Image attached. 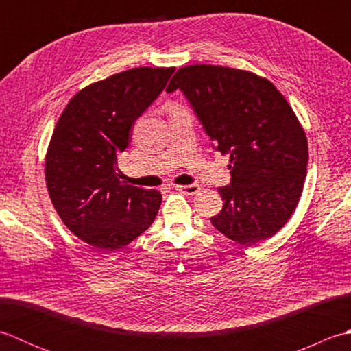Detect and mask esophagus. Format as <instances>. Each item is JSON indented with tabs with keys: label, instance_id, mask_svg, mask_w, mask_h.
Instances as JSON below:
<instances>
[{
	"label": "esophagus",
	"instance_id": "obj_1",
	"mask_svg": "<svg viewBox=\"0 0 351 351\" xmlns=\"http://www.w3.org/2000/svg\"><path fill=\"white\" fill-rule=\"evenodd\" d=\"M176 190L184 193V195H189L193 196L196 195V193L200 190V185L197 184H189V185H176Z\"/></svg>",
	"mask_w": 351,
	"mask_h": 351
}]
</instances>
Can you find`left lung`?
<instances>
[{
  "label": "left lung",
  "mask_w": 351,
  "mask_h": 351,
  "mask_svg": "<svg viewBox=\"0 0 351 351\" xmlns=\"http://www.w3.org/2000/svg\"><path fill=\"white\" fill-rule=\"evenodd\" d=\"M176 88L230 160L213 226L245 245L270 238L293 215L306 178L308 140L293 108L271 81L225 66H185L166 92Z\"/></svg>",
  "instance_id": "left-lung-1"
}]
</instances>
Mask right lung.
Segmentation results:
<instances>
[{
    "label": "right lung",
    "mask_w": 351,
    "mask_h": 351,
    "mask_svg": "<svg viewBox=\"0 0 351 351\" xmlns=\"http://www.w3.org/2000/svg\"><path fill=\"white\" fill-rule=\"evenodd\" d=\"M175 68H134L84 87L58 119L45 158L47 187L73 235L101 252L130 244L152 225L161 193L121 181L117 156Z\"/></svg>",
    "instance_id": "add662e5"
}]
</instances>
